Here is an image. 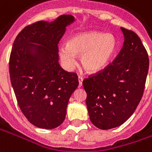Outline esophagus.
<instances>
[{"label": "esophagus", "mask_w": 152, "mask_h": 152, "mask_svg": "<svg viewBox=\"0 0 152 152\" xmlns=\"http://www.w3.org/2000/svg\"><path fill=\"white\" fill-rule=\"evenodd\" d=\"M78 80H79V87L82 86V81H83V77L79 76H78Z\"/></svg>", "instance_id": "34e87169"}]
</instances>
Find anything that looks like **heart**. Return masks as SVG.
<instances>
[{
	"instance_id": "1",
	"label": "heart",
	"mask_w": 152,
	"mask_h": 152,
	"mask_svg": "<svg viewBox=\"0 0 152 152\" xmlns=\"http://www.w3.org/2000/svg\"><path fill=\"white\" fill-rule=\"evenodd\" d=\"M118 42L115 36L103 32L91 31L76 34L68 39L66 45L58 48L59 58L67 69L76 65L80 56V66L88 73L100 72L116 54Z\"/></svg>"
}]
</instances>
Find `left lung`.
Here are the masks:
<instances>
[{
	"label": "left lung",
	"mask_w": 152,
	"mask_h": 152,
	"mask_svg": "<svg viewBox=\"0 0 152 152\" xmlns=\"http://www.w3.org/2000/svg\"><path fill=\"white\" fill-rule=\"evenodd\" d=\"M124 43L116 58L82 85L91 123L99 129L118 127L128 120L143 95L149 58L138 35L121 28Z\"/></svg>",
	"instance_id": "obj_1"
}]
</instances>
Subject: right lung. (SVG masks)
<instances>
[{"instance_id": "right-lung-1", "label": "right lung", "mask_w": 152, "mask_h": 152, "mask_svg": "<svg viewBox=\"0 0 152 152\" xmlns=\"http://www.w3.org/2000/svg\"><path fill=\"white\" fill-rule=\"evenodd\" d=\"M63 15L53 22L38 21L24 28L10 53V81L22 113L33 125L53 129L66 118L69 99L78 85V76L58 62L59 41L66 27L74 22Z\"/></svg>"}]
</instances>
